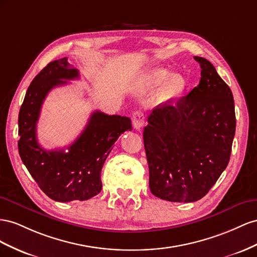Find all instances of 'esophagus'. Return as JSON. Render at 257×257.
I'll use <instances>...</instances> for the list:
<instances>
[{
  "mask_svg": "<svg viewBox=\"0 0 257 257\" xmlns=\"http://www.w3.org/2000/svg\"><path fill=\"white\" fill-rule=\"evenodd\" d=\"M144 122H145V117L144 114L141 111H137L134 113L133 115V124H134V128L137 130H140L143 126H144Z\"/></svg>",
  "mask_w": 257,
  "mask_h": 257,
  "instance_id": "1",
  "label": "esophagus"
}]
</instances>
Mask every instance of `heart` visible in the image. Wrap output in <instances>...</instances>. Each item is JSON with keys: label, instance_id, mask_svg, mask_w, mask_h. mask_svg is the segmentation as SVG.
<instances>
[{"label": "heart", "instance_id": "1", "mask_svg": "<svg viewBox=\"0 0 257 257\" xmlns=\"http://www.w3.org/2000/svg\"><path fill=\"white\" fill-rule=\"evenodd\" d=\"M166 84L161 90V98L164 100H170L178 97L184 90L186 80L181 74H173L167 68L160 67L151 70L145 76V84L149 88H158Z\"/></svg>", "mask_w": 257, "mask_h": 257}]
</instances>
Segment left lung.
<instances>
[{"mask_svg": "<svg viewBox=\"0 0 257 257\" xmlns=\"http://www.w3.org/2000/svg\"><path fill=\"white\" fill-rule=\"evenodd\" d=\"M194 59L199 85L174 105L169 100L154 108L143 131L151 192L172 202L207 195L228 165L236 131L230 88L210 61Z\"/></svg>", "mask_w": 257, "mask_h": 257, "instance_id": "obj_1", "label": "left lung"}]
</instances>
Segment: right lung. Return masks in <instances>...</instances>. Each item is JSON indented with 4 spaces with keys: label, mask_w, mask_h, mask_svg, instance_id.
<instances>
[{
    "label": "right lung",
    "mask_w": 257,
    "mask_h": 257,
    "mask_svg": "<svg viewBox=\"0 0 257 257\" xmlns=\"http://www.w3.org/2000/svg\"><path fill=\"white\" fill-rule=\"evenodd\" d=\"M78 77V70L71 67L68 58L49 62L29 86L18 117L21 160L43 192L59 202L83 201L98 195L102 167L113 144L124 131L133 130L129 117L96 111L67 151H46L40 146L36 123L44 100L54 87Z\"/></svg>",
    "instance_id": "add662e5"
}]
</instances>
